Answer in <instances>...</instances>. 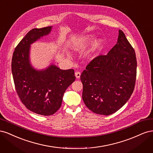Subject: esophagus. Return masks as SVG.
Listing matches in <instances>:
<instances>
[{
	"instance_id": "34e87169",
	"label": "esophagus",
	"mask_w": 153,
	"mask_h": 153,
	"mask_svg": "<svg viewBox=\"0 0 153 153\" xmlns=\"http://www.w3.org/2000/svg\"><path fill=\"white\" fill-rule=\"evenodd\" d=\"M80 75H81V73L79 71H76L75 73V76H76V78H79L80 77Z\"/></svg>"
}]
</instances>
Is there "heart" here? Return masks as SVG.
<instances>
[{
  "label": "heart",
  "instance_id": "obj_1",
  "mask_svg": "<svg viewBox=\"0 0 153 153\" xmlns=\"http://www.w3.org/2000/svg\"><path fill=\"white\" fill-rule=\"evenodd\" d=\"M94 40V37L92 36H87L84 38H80L76 41L75 43H73V48L75 50H82L84 49L86 46H87L91 43H92ZM103 45V41L101 39H98L96 41V42L94 43L93 46H92V48L88 53V55L89 56H92L97 51L100 50V48L101 47V46Z\"/></svg>",
  "mask_w": 153,
  "mask_h": 153
}]
</instances>
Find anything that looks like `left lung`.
Instances as JSON below:
<instances>
[{
  "label": "left lung",
  "instance_id": "8db88e82",
  "mask_svg": "<svg viewBox=\"0 0 153 153\" xmlns=\"http://www.w3.org/2000/svg\"><path fill=\"white\" fill-rule=\"evenodd\" d=\"M137 66L135 50L119 30L117 44L107 55L92 59L80 75L82 99L87 107L104 115L117 112L133 93Z\"/></svg>",
  "mask_w": 153,
  "mask_h": 153
}]
</instances>
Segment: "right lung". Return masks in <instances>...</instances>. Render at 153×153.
I'll use <instances>...</instances> for the list:
<instances>
[{"label":"right lung","mask_w":153,"mask_h":153,"mask_svg":"<svg viewBox=\"0 0 153 153\" xmlns=\"http://www.w3.org/2000/svg\"><path fill=\"white\" fill-rule=\"evenodd\" d=\"M52 27L32 29L14 51L11 70L15 89L27 109L39 115H51L60 108L67 88L75 80L74 69L62 70L51 65L42 71L29 62L30 45L48 34Z\"/></svg>","instance_id":"right-lung-1"}]
</instances>
